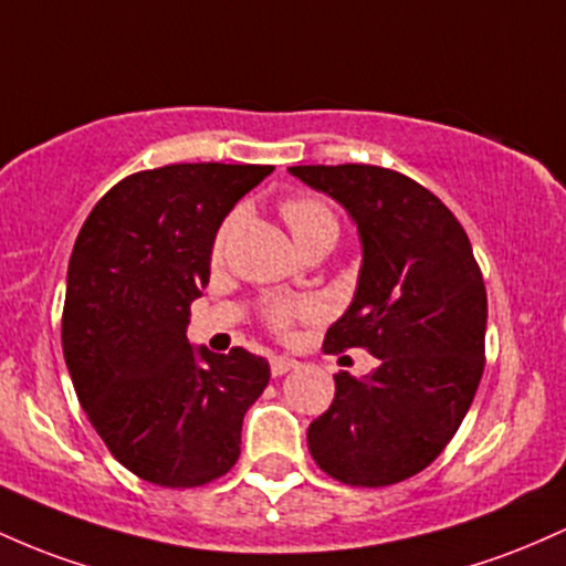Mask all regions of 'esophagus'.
Instances as JSON below:
<instances>
[{
	"mask_svg": "<svg viewBox=\"0 0 566 566\" xmlns=\"http://www.w3.org/2000/svg\"><path fill=\"white\" fill-rule=\"evenodd\" d=\"M296 366H300V360L289 358V355H272V358H270L272 377H283V374H289L291 368H296Z\"/></svg>",
	"mask_w": 566,
	"mask_h": 566,
	"instance_id": "obj_1",
	"label": "esophagus"
}]
</instances>
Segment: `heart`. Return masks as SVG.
<instances>
[{
  "label": "heart",
  "mask_w": 566,
  "mask_h": 566,
  "mask_svg": "<svg viewBox=\"0 0 566 566\" xmlns=\"http://www.w3.org/2000/svg\"><path fill=\"white\" fill-rule=\"evenodd\" d=\"M281 216L289 227V232L294 234L296 243L307 240L310 234L323 232V230H334L339 232V221L332 208L326 206L323 200L310 198V195H296V198H285L281 202ZM234 232V221L227 219L221 224L219 234L213 240V259L224 256L227 245H230ZM315 315V304L310 302H275L272 307H266V326L277 334H289L291 326L296 321H307V317Z\"/></svg>",
  "instance_id": "heart-1"
}]
</instances>
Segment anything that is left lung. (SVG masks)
Here are the masks:
<instances>
[{"mask_svg":"<svg viewBox=\"0 0 566 566\" xmlns=\"http://www.w3.org/2000/svg\"><path fill=\"white\" fill-rule=\"evenodd\" d=\"M350 211L364 243L358 291L323 353L364 347L366 379L334 374L310 422L315 465L347 486L411 479L452 441L484 374L486 289L471 240L430 189L379 165H294Z\"/></svg>","mask_w":566,"mask_h":566,"instance_id":"left-lung-1","label":"left lung"}]
</instances>
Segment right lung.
<instances>
[{
    "instance_id": "obj_1",
    "label": "right lung",
    "mask_w": 566,
    "mask_h": 566,
    "mask_svg": "<svg viewBox=\"0 0 566 566\" xmlns=\"http://www.w3.org/2000/svg\"><path fill=\"white\" fill-rule=\"evenodd\" d=\"M272 165L176 163L125 176L85 219L69 259L61 342L87 420L119 465L168 489L221 479L270 364L187 342L189 307L234 202Z\"/></svg>"
}]
</instances>
